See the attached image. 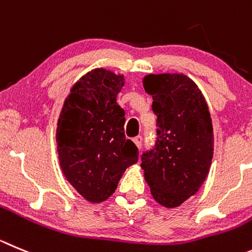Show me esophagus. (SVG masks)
I'll return each instance as SVG.
<instances>
[{
  "label": "esophagus",
  "instance_id": "esophagus-1",
  "mask_svg": "<svg viewBox=\"0 0 252 252\" xmlns=\"http://www.w3.org/2000/svg\"><path fill=\"white\" fill-rule=\"evenodd\" d=\"M133 142L135 143V145H137L138 148H142V143H143V138H142V135H138V137H135L133 139Z\"/></svg>",
  "mask_w": 252,
  "mask_h": 252
}]
</instances>
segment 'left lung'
I'll return each mask as SVG.
<instances>
[{
  "instance_id": "left-lung-1",
  "label": "left lung",
  "mask_w": 252,
  "mask_h": 252,
  "mask_svg": "<svg viewBox=\"0 0 252 252\" xmlns=\"http://www.w3.org/2000/svg\"><path fill=\"white\" fill-rule=\"evenodd\" d=\"M144 89L153 97L157 140L142 155L153 197L176 208L200 189L214 153L211 117L205 98L184 74H148Z\"/></svg>"
}]
</instances>
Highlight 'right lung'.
<instances>
[{
  "instance_id": "1",
  "label": "right lung",
  "mask_w": 252,
  "mask_h": 252,
  "mask_svg": "<svg viewBox=\"0 0 252 252\" xmlns=\"http://www.w3.org/2000/svg\"><path fill=\"white\" fill-rule=\"evenodd\" d=\"M124 77L97 68L82 77L64 100L57 124V150L63 174L91 203L115 191L128 166L138 161L137 145L124 134V110L117 94Z\"/></svg>"
}]
</instances>
